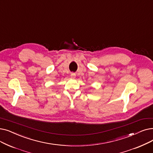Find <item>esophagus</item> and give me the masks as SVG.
<instances>
[{
  "label": "esophagus",
  "mask_w": 153,
  "mask_h": 153,
  "mask_svg": "<svg viewBox=\"0 0 153 153\" xmlns=\"http://www.w3.org/2000/svg\"><path fill=\"white\" fill-rule=\"evenodd\" d=\"M71 77L72 78H74V77H76V74H75V73L72 72L71 74Z\"/></svg>",
  "instance_id": "esophagus-1"
}]
</instances>
